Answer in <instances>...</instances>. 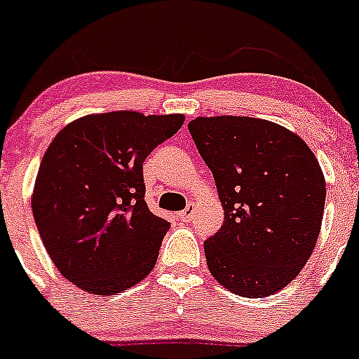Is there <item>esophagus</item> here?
Listing matches in <instances>:
<instances>
[{
    "label": "esophagus",
    "mask_w": 359,
    "mask_h": 359,
    "mask_svg": "<svg viewBox=\"0 0 359 359\" xmlns=\"http://www.w3.org/2000/svg\"><path fill=\"white\" fill-rule=\"evenodd\" d=\"M194 203H188L187 205V209L184 210H181L180 214H178V217L181 219V221L183 222H188V221H191V219H194Z\"/></svg>",
    "instance_id": "esophagus-1"
}]
</instances>
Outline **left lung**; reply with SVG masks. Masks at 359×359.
Returning a JSON list of instances; mask_svg holds the SVG:
<instances>
[{"instance_id":"obj_1","label":"left lung","mask_w":359,"mask_h":359,"mask_svg":"<svg viewBox=\"0 0 359 359\" xmlns=\"http://www.w3.org/2000/svg\"><path fill=\"white\" fill-rule=\"evenodd\" d=\"M224 207L221 229L203 243L215 280L246 298L287 286L320 234L325 180L310 147L292 132L257 118L188 123Z\"/></svg>"}]
</instances>
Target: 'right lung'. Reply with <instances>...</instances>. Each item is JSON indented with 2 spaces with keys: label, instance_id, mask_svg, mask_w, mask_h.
Listing matches in <instances>:
<instances>
[{
  "label": "right lung",
  "instance_id": "add662e5",
  "mask_svg": "<svg viewBox=\"0 0 359 359\" xmlns=\"http://www.w3.org/2000/svg\"><path fill=\"white\" fill-rule=\"evenodd\" d=\"M183 114H90L56 135L37 172L32 212L61 276L94 294H116L152 271L171 227L145 202L144 161Z\"/></svg>",
  "mask_w": 359,
  "mask_h": 359
}]
</instances>
